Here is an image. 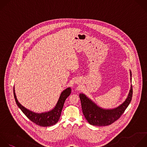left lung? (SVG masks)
I'll use <instances>...</instances> for the list:
<instances>
[{
    "label": "left lung",
    "instance_id": "1",
    "mask_svg": "<svg viewBox=\"0 0 147 147\" xmlns=\"http://www.w3.org/2000/svg\"><path fill=\"white\" fill-rule=\"evenodd\" d=\"M130 80L131 82V72L130 70ZM133 94L132 86L128 94L127 98L119 106L111 109H103L95 104L85 94H79L82 109L85 118L92 125L102 126L111 124L117 120L124 113L131 102Z\"/></svg>",
    "mask_w": 147,
    "mask_h": 147
}]
</instances>
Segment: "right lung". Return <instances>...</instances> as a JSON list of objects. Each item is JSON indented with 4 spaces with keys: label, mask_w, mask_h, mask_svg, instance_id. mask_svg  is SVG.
Wrapping results in <instances>:
<instances>
[{
    "label": "right lung",
    "mask_w": 147,
    "mask_h": 147,
    "mask_svg": "<svg viewBox=\"0 0 147 147\" xmlns=\"http://www.w3.org/2000/svg\"><path fill=\"white\" fill-rule=\"evenodd\" d=\"M14 88H15L14 87V98L19 108L30 121L38 125L44 127L54 125L58 122L61 115L64 102L71 93V87L66 88L61 93L59 99L53 109L49 111L37 113L27 109L18 102Z\"/></svg>",
    "instance_id": "add662e5"
}]
</instances>
